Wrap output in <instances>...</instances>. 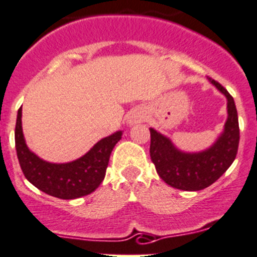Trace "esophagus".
<instances>
[{
    "mask_svg": "<svg viewBox=\"0 0 257 257\" xmlns=\"http://www.w3.org/2000/svg\"><path fill=\"white\" fill-rule=\"evenodd\" d=\"M145 118V112L143 109H134L131 110L128 117H127V123L130 124V126H134L136 123H140L141 121H144Z\"/></svg>",
    "mask_w": 257,
    "mask_h": 257,
    "instance_id": "esophagus-1",
    "label": "esophagus"
}]
</instances>
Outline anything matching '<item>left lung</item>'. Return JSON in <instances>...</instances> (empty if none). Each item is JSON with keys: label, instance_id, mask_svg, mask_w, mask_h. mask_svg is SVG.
Returning <instances> with one entry per match:
<instances>
[{"label": "left lung", "instance_id": "1", "mask_svg": "<svg viewBox=\"0 0 257 257\" xmlns=\"http://www.w3.org/2000/svg\"><path fill=\"white\" fill-rule=\"evenodd\" d=\"M227 98V121L222 134L205 150L188 153L180 150L169 138L150 130V158L158 175L167 185L183 190L199 191L213 185L236 159L239 143L238 116L232 95L219 82L208 77Z\"/></svg>", "mask_w": 257, "mask_h": 257}]
</instances>
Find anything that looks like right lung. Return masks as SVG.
I'll return each instance as SVG.
<instances>
[{
  "mask_svg": "<svg viewBox=\"0 0 257 257\" xmlns=\"http://www.w3.org/2000/svg\"><path fill=\"white\" fill-rule=\"evenodd\" d=\"M21 108L18 110L15 148L21 171L32 185L47 195L63 200L86 196L103 182L114 145L121 140L122 131L102 139L86 154L69 163L43 161L28 148L21 126Z\"/></svg>",
  "mask_w": 257,
  "mask_h": 257,
  "instance_id": "right-lung-1",
  "label": "right lung"
}]
</instances>
